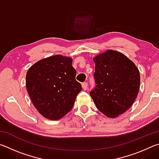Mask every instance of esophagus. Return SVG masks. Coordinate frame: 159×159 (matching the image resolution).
Segmentation results:
<instances>
[{
    "instance_id": "34e87169",
    "label": "esophagus",
    "mask_w": 159,
    "mask_h": 159,
    "mask_svg": "<svg viewBox=\"0 0 159 159\" xmlns=\"http://www.w3.org/2000/svg\"><path fill=\"white\" fill-rule=\"evenodd\" d=\"M82 88H83V90H87V88H88V83H86V82H84V83H82Z\"/></svg>"
}]
</instances>
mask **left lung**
Segmentation results:
<instances>
[{
	"instance_id": "obj_1",
	"label": "left lung",
	"mask_w": 159,
	"mask_h": 159,
	"mask_svg": "<svg viewBox=\"0 0 159 159\" xmlns=\"http://www.w3.org/2000/svg\"><path fill=\"white\" fill-rule=\"evenodd\" d=\"M93 60L95 86L90 95L102 114L117 117L137 98L140 84L139 70L125 55L115 50H107Z\"/></svg>"
}]
</instances>
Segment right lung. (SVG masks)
Masks as SVG:
<instances>
[{
	"instance_id": "1",
	"label": "right lung",
	"mask_w": 159,
	"mask_h": 159,
	"mask_svg": "<svg viewBox=\"0 0 159 159\" xmlns=\"http://www.w3.org/2000/svg\"><path fill=\"white\" fill-rule=\"evenodd\" d=\"M76 75L72 59L61 55L43 59L29 69L26 89L43 116L58 120L71 111L78 94L82 90Z\"/></svg>"
}]
</instances>
